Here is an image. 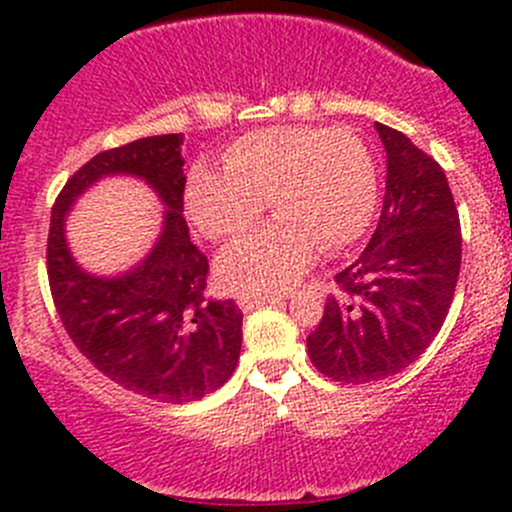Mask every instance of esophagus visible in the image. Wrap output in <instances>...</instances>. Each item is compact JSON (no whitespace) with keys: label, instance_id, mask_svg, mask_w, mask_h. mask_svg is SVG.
Segmentation results:
<instances>
[{"label":"esophagus","instance_id":"esophagus-1","mask_svg":"<svg viewBox=\"0 0 512 512\" xmlns=\"http://www.w3.org/2000/svg\"><path fill=\"white\" fill-rule=\"evenodd\" d=\"M280 294H242V297H237V304H240V309H245V312H250V309H257V307H265V304H275L280 302Z\"/></svg>","mask_w":512,"mask_h":512}]
</instances>
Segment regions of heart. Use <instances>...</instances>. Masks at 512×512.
<instances>
[{"mask_svg":"<svg viewBox=\"0 0 512 512\" xmlns=\"http://www.w3.org/2000/svg\"><path fill=\"white\" fill-rule=\"evenodd\" d=\"M223 160L225 168L198 160L185 183V208L205 237L242 235L265 213L267 198L280 215L218 257L220 280L235 292L289 287L319 247L349 245L374 218V156L344 128H262L232 141Z\"/></svg>","mask_w":512,"mask_h":512,"instance_id":"heart-1","label":"heart"}]
</instances>
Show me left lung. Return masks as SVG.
<instances>
[{"label": "left lung", "instance_id": "left-lung-1", "mask_svg": "<svg viewBox=\"0 0 512 512\" xmlns=\"http://www.w3.org/2000/svg\"><path fill=\"white\" fill-rule=\"evenodd\" d=\"M376 131L386 151L379 225L334 277L342 294L327 297L307 337L312 364L344 384L386 379L426 352L461 272V220L443 168L396 128Z\"/></svg>", "mask_w": 512, "mask_h": 512}]
</instances>
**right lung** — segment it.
<instances>
[{"label":"right lung","mask_w":512,"mask_h":512,"mask_svg":"<svg viewBox=\"0 0 512 512\" xmlns=\"http://www.w3.org/2000/svg\"><path fill=\"white\" fill-rule=\"evenodd\" d=\"M183 133L138 138L81 165L51 208L46 272L71 342L118 386L165 404L213 394L235 371L242 312L208 299V257L190 242L183 218ZM108 174L146 179L166 205L164 232L149 257L118 278L86 273L65 245L73 200Z\"/></svg>","instance_id":"right-lung-1"}]
</instances>
